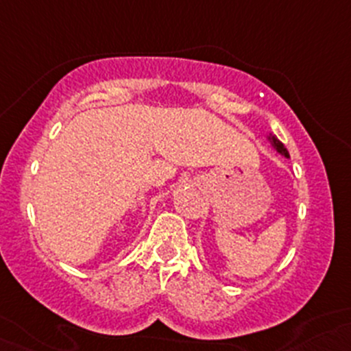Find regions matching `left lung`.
Returning <instances> with one entry per match:
<instances>
[{"label": "left lung", "instance_id": "left-lung-1", "mask_svg": "<svg viewBox=\"0 0 351 351\" xmlns=\"http://www.w3.org/2000/svg\"><path fill=\"white\" fill-rule=\"evenodd\" d=\"M268 141H270V144H271V146H274V149L277 151V153H280L282 156H285V158H289V153H287L285 146L280 143V141L277 139V137L271 136V134H270V136H268Z\"/></svg>", "mask_w": 351, "mask_h": 351}]
</instances>
